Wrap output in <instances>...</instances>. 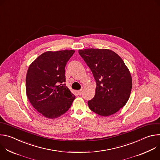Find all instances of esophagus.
Wrapping results in <instances>:
<instances>
[{"instance_id": "1", "label": "esophagus", "mask_w": 160, "mask_h": 160, "mask_svg": "<svg viewBox=\"0 0 160 160\" xmlns=\"http://www.w3.org/2000/svg\"><path fill=\"white\" fill-rule=\"evenodd\" d=\"M77 93L78 94V95H81V94H82V90H78V91H77Z\"/></svg>"}]
</instances>
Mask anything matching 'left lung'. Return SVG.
<instances>
[{"mask_svg":"<svg viewBox=\"0 0 160 160\" xmlns=\"http://www.w3.org/2000/svg\"><path fill=\"white\" fill-rule=\"evenodd\" d=\"M78 53L92 72L96 94L88 101L90 110L102 117L110 116L123 108L131 93L130 73L122 59L109 49H87Z\"/></svg>","mask_w":160,"mask_h":160,"instance_id":"1","label":"left lung"}]
</instances>
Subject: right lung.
<instances>
[{
    "label": "right lung",
    "mask_w": 160,
    "mask_h": 160,
    "mask_svg": "<svg viewBox=\"0 0 160 160\" xmlns=\"http://www.w3.org/2000/svg\"><path fill=\"white\" fill-rule=\"evenodd\" d=\"M75 51H48L29 66L27 96L33 108L48 118H56L71 107L75 96L64 82L65 66Z\"/></svg>",
    "instance_id": "1"
}]
</instances>
